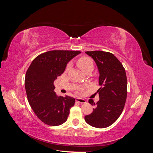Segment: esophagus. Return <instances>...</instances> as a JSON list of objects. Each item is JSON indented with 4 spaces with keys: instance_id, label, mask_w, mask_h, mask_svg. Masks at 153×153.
Segmentation results:
<instances>
[{
    "instance_id": "1",
    "label": "esophagus",
    "mask_w": 153,
    "mask_h": 153,
    "mask_svg": "<svg viewBox=\"0 0 153 153\" xmlns=\"http://www.w3.org/2000/svg\"><path fill=\"white\" fill-rule=\"evenodd\" d=\"M76 101L77 102L80 103H86V100L84 99H82V98H76Z\"/></svg>"
}]
</instances>
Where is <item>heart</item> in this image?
Masks as SVG:
<instances>
[{"mask_svg":"<svg viewBox=\"0 0 153 153\" xmlns=\"http://www.w3.org/2000/svg\"><path fill=\"white\" fill-rule=\"evenodd\" d=\"M77 64L78 67L84 72H85L89 69H92L94 66L93 61H92V59L88 57H83L80 58L77 61ZM69 68H70V64H68L66 68V70H68Z\"/></svg>","mask_w":153,"mask_h":153,"instance_id":"b5f03b06","label":"heart"}]
</instances>
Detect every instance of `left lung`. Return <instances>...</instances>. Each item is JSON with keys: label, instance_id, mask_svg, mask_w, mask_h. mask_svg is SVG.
<instances>
[{"label": "left lung", "instance_id": "8db88e82", "mask_svg": "<svg viewBox=\"0 0 153 153\" xmlns=\"http://www.w3.org/2000/svg\"><path fill=\"white\" fill-rule=\"evenodd\" d=\"M94 60L100 71L98 90L100 100L96 103L90 99L89 103L96 106L93 112L85 115V121L98 128L110 126L122 114L127 98V78L123 64L110 52L96 50L85 52Z\"/></svg>", "mask_w": 153, "mask_h": 153}]
</instances>
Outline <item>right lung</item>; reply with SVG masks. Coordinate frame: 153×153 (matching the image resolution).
<instances>
[{
  "label": "right lung",
  "mask_w": 153,
  "mask_h": 153,
  "mask_svg": "<svg viewBox=\"0 0 153 153\" xmlns=\"http://www.w3.org/2000/svg\"><path fill=\"white\" fill-rule=\"evenodd\" d=\"M80 51L51 50L37 56L26 72L25 87L27 100L36 116L49 126L65 123L75 105L72 97H57L54 80L64 73L67 63Z\"/></svg>",
  "instance_id": "1"
}]
</instances>
